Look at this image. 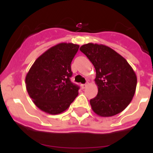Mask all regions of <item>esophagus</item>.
<instances>
[{"instance_id":"34e87169","label":"esophagus","mask_w":153,"mask_h":153,"mask_svg":"<svg viewBox=\"0 0 153 153\" xmlns=\"http://www.w3.org/2000/svg\"><path fill=\"white\" fill-rule=\"evenodd\" d=\"M87 85H88V84L87 83H86V84H82L81 85V86H82V89H85L86 87V86H87Z\"/></svg>"}]
</instances>
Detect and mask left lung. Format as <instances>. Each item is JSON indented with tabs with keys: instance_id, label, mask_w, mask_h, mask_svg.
Listing matches in <instances>:
<instances>
[{
	"instance_id": "obj_1",
	"label": "left lung",
	"mask_w": 153,
	"mask_h": 153,
	"mask_svg": "<svg viewBox=\"0 0 153 153\" xmlns=\"http://www.w3.org/2000/svg\"><path fill=\"white\" fill-rule=\"evenodd\" d=\"M80 51L86 55L96 71L98 94L90 101L100 117H112L128 106L137 87V75L128 62L114 49L103 44H84Z\"/></svg>"
}]
</instances>
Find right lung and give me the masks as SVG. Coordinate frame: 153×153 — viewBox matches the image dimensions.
Masks as SVG:
<instances>
[{
    "mask_svg": "<svg viewBox=\"0 0 153 153\" xmlns=\"http://www.w3.org/2000/svg\"><path fill=\"white\" fill-rule=\"evenodd\" d=\"M79 45L60 43L37 58L25 77L28 95L40 110L59 114L69 108L79 94V86L71 82V63Z\"/></svg>",
    "mask_w": 153,
    "mask_h": 153,
    "instance_id": "add662e5",
    "label": "right lung"
}]
</instances>
